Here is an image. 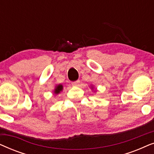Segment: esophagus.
I'll list each match as a JSON object with an SVG mask.
<instances>
[{
    "label": "esophagus",
    "mask_w": 154,
    "mask_h": 154,
    "mask_svg": "<svg viewBox=\"0 0 154 154\" xmlns=\"http://www.w3.org/2000/svg\"><path fill=\"white\" fill-rule=\"evenodd\" d=\"M79 83H80V81H79V80H78V81L71 82V85H73V86H77L79 84Z\"/></svg>",
    "instance_id": "34e87169"
}]
</instances>
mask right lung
<instances>
[{
  "instance_id": "right-lung-1",
  "label": "right lung",
  "mask_w": 154,
  "mask_h": 154,
  "mask_svg": "<svg viewBox=\"0 0 154 154\" xmlns=\"http://www.w3.org/2000/svg\"><path fill=\"white\" fill-rule=\"evenodd\" d=\"M63 89V86L62 85H59L56 87L55 90H54V93L55 94H58L60 93V91H62Z\"/></svg>"
}]
</instances>
